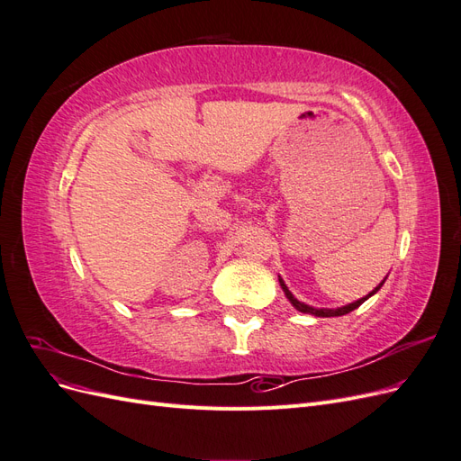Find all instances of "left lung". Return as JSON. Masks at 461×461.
<instances>
[{
	"instance_id": "obj_1",
	"label": "left lung",
	"mask_w": 461,
	"mask_h": 461,
	"mask_svg": "<svg viewBox=\"0 0 461 461\" xmlns=\"http://www.w3.org/2000/svg\"><path fill=\"white\" fill-rule=\"evenodd\" d=\"M384 281H386V278H384ZM384 281H383L379 286H376L375 290H371L366 298H359L357 302H352V303H348V305H342V308H337V310H327V308H321V310H317V308H312V305H308V303L298 302V300L294 298V294H292V292L288 290V286L285 285L283 278L278 276V283H281V288H283V292H285V296L290 300V303L294 305V308H296L298 312H302V313H310V315H315V317H339V315H346V313H350V312L357 310L361 303H364L367 298H371V296L375 294V292H379V290H381V286L384 285Z\"/></svg>"
}]
</instances>
